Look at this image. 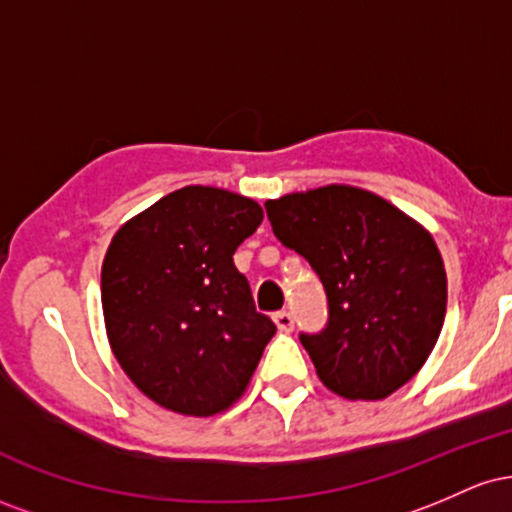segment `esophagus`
Listing matches in <instances>:
<instances>
[{"label":"esophagus","instance_id":"obj_1","mask_svg":"<svg viewBox=\"0 0 512 512\" xmlns=\"http://www.w3.org/2000/svg\"><path fill=\"white\" fill-rule=\"evenodd\" d=\"M274 322L281 332L293 330V315L289 313V310H279V313H274Z\"/></svg>","mask_w":512,"mask_h":512}]
</instances>
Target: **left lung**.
<instances>
[{"instance_id":"left-lung-1","label":"left lung","mask_w":512,"mask_h":512,"mask_svg":"<svg viewBox=\"0 0 512 512\" xmlns=\"http://www.w3.org/2000/svg\"><path fill=\"white\" fill-rule=\"evenodd\" d=\"M264 209L274 236L325 286V330L301 334L317 378L346 399H385L409 383L436 346L448 305L431 233L351 185L293 192Z\"/></svg>"}]
</instances>
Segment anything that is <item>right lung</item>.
<instances>
[{
	"label": "right lung",
	"instance_id": "obj_1",
	"mask_svg": "<svg viewBox=\"0 0 512 512\" xmlns=\"http://www.w3.org/2000/svg\"><path fill=\"white\" fill-rule=\"evenodd\" d=\"M262 216L236 192L187 185L110 240L101 272L110 349L161 407L211 416L248 387L276 325L257 313L233 252Z\"/></svg>",
	"mask_w": 512,
	"mask_h": 512
}]
</instances>
